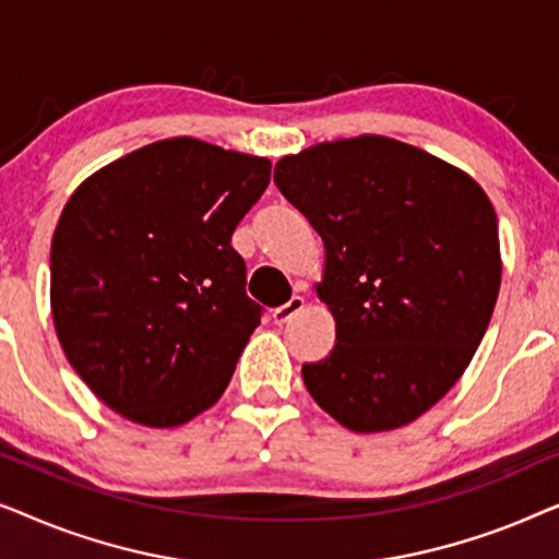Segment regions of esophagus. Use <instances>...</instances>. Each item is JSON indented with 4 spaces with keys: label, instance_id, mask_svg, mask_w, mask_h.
Returning <instances> with one entry per match:
<instances>
[{
    "label": "esophagus",
    "instance_id": "obj_1",
    "mask_svg": "<svg viewBox=\"0 0 559 559\" xmlns=\"http://www.w3.org/2000/svg\"><path fill=\"white\" fill-rule=\"evenodd\" d=\"M302 308H305L302 297H300V295H293L285 305H280V308L272 310L274 325H285V323H289V320H293Z\"/></svg>",
    "mask_w": 559,
    "mask_h": 559
}]
</instances>
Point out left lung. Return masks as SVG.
I'll return each mask as SVG.
<instances>
[{
  "instance_id": "left-lung-1",
  "label": "left lung",
  "mask_w": 559,
  "mask_h": 559,
  "mask_svg": "<svg viewBox=\"0 0 559 559\" xmlns=\"http://www.w3.org/2000/svg\"><path fill=\"white\" fill-rule=\"evenodd\" d=\"M274 182L325 247L316 289L335 346L302 364L310 396L354 432L409 425L463 377L491 320V201L471 175L379 134L282 157Z\"/></svg>"
}]
</instances>
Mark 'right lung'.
I'll return each instance as SVG.
<instances>
[{
    "label": "right lung",
    "instance_id": "obj_1",
    "mask_svg": "<svg viewBox=\"0 0 559 559\" xmlns=\"http://www.w3.org/2000/svg\"><path fill=\"white\" fill-rule=\"evenodd\" d=\"M270 170L266 157L175 136L102 167L68 198L50 247L52 323L106 407L178 427L226 392L262 320L231 234Z\"/></svg>",
    "mask_w": 559,
    "mask_h": 559
}]
</instances>
